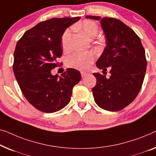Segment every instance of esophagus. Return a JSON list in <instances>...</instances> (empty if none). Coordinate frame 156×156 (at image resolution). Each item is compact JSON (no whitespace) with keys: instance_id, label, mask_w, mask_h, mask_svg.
<instances>
[{"instance_id":"obj_1","label":"esophagus","mask_w":156,"mask_h":156,"mask_svg":"<svg viewBox=\"0 0 156 156\" xmlns=\"http://www.w3.org/2000/svg\"><path fill=\"white\" fill-rule=\"evenodd\" d=\"M81 73V76H82V78H85V76H87V75H88V73H86V72H80Z\"/></svg>"}]
</instances>
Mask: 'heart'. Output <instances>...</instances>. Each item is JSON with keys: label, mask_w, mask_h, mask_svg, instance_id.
<instances>
[{"label": "heart", "mask_w": 156, "mask_h": 156, "mask_svg": "<svg viewBox=\"0 0 156 156\" xmlns=\"http://www.w3.org/2000/svg\"><path fill=\"white\" fill-rule=\"evenodd\" d=\"M76 29L80 30L87 39H92L97 36L99 32L98 25L91 20H84L76 26ZM71 31L67 30L63 33L61 38L62 47L64 49L69 47ZM94 55L91 53H76L68 58L67 65L70 67L75 68L79 70H85L88 68L94 61Z\"/></svg>", "instance_id": "1"}]
</instances>
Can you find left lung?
I'll return each instance as SVG.
<instances>
[{"label":"left lung","mask_w":156,"mask_h":156,"mask_svg":"<svg viewBox=\"0 0 156 156\" xmlns=\"http://www.w3.org/2000/svg\"><path fill=\"white\" fill-rule=\"evenodd\" d=\"M85 17L100 20L106 39V47L96 66L106 71L110 67L109 78L93 73L97 78V84L92 89L94 99L105 110H121L134 100L141 88L147 66L144 48L134 31L119 20Z\"/></svg>","instance_id":"1"}]
</instances>
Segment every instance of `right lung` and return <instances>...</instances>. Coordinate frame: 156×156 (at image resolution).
Instances as JSON below:
<instances>
[{
    "mask_svg": "<svg viewBox=\"0 0 156 156\" xmlns=\"http://www.w3.org/2000/svg\"><path fill=\"white\" fill-rule=\"evenodd\" d=\"M80 17L52 18L27 30L17 41L13 72L22 93L35 108L46 113L63 109L71 100L73 87L81 80L74 69L59 76L51 71L62 55L61 38L65 30Z\"/></svg>",
    "mask_w": 156,
    "mask_h": 156,
    "instance_id": "add662e5",
    "label": "right lung"
}]
</instances>
